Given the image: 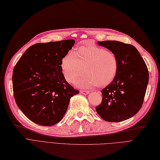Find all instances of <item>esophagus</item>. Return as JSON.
I'll return each instance as SVG.
<instances>
[{"label":"esophagus","mask_w":160,"mask_h":160,"mask_svg":"<svg viewBox=\"0 0 160 160\" xmlns=\"http://www.w3.org/2000/svg\"><path fill=\"white\" fill-rule=\"evenodd\" d=\"M80 93H82V94H88L89 93V90H80Z\"/></svg>","instance_id":"1"}]
</instances>
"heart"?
<instances>
[{"label": "heart", "mask_w": 160, "mask_h": 160, "mask_svg": "<svg viewBox=\"0 0 160 160\" xmlns=\"http://www.w3.org/2000/svg\"><path fill=\"white\" fill-rule=\"evenodd\" d=\"M61 66L67 82H73L84 68L85 73L76 80V84L82 88H102L114 80L119 64L113 52L86 42L68 53L62 59Z\"/></svg>", "instance_id": "obj_1"}]
</instances>
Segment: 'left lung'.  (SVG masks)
Masks as SVG:
<instances>
[{
  "mask_svg": "<svg viewBox=\"0 0 160 160\" xmlns=\"http://www.w3.org/2000/svg\"><path fill=\"white\" fill-rule=\"evenodd\" d=\"M98 44L116 55L119 67L114 80L101 91L102 102L95 108L96 111L107 122L124 121L142 107L149 78L147 66L131 44L116 40Z\"/></svg>",
  "mask_w": 160,
  "mask_h": 160,
  "instance_id": "obj_1",
  "label": "left lung"
}]
</instances>
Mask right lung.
<instances>
[{"label": "right lung", "instance_id": "add662e5", "mask_svg": "<svg viewBox=\"0 0 160 160\" xmlns=\"http://www.w3.org/2000/svg\"><path fill=\"white\" fill-rule=\"evenodd\" d=\"M74 43L70 39L34 44L13 68V97L32 122L44 126L59 122L71 97L79 93L66 81L61 66Z\"/></svg>", "mask_w": 160, "mask_h": 160}]
</instances>
